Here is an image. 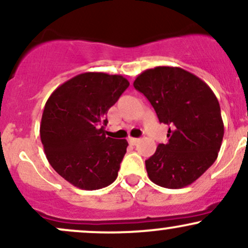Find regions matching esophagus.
Instances as JSON below:
<instances>
[{"label":"esophagus","instance_id":"1","mask_svg":"<svg viewBox=\"0 0 248 248\" xmlns=\"http://www.w3.org/2000/svg\"><path fill=\"white\" fill-rule=\"evenodd\" d=\"M140 141L139 139H135V138H129V140H128V142H129V144H132V146H135L138 142Z\"/></svg>","mask_w":248,"mask_h":248}]
</instances>
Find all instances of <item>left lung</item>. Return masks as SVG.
Segmentation results:
<instances>
[{"label":"left lung","instance_id":"8db88e82","mask_svg":"<svg viewBox=\"0 0 248 248\" xmlns=\"http://www.w3.org/2000/svg\"><path fill=\"white\" fill-rule=\"evenodd\" d=\"M134 87L149 100L168 142L146 161L150 181L168 189L193 183L217 160L224 136L220 106L212 90L181 67L146 70Z\"/></svg>","mask_w":248,"mask_h":248}]
</instances>
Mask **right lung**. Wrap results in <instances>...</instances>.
<instances>
[{"mask_svg":"<svg viewBox=\"0 0 248 248\" xmlns=\"http://www.w3.org/2000/svg\"><path fill=\"white\" fill-rule=\"evenodd\" d=\"M129 86L122 76L86 72L57 87L45 104L41 140L51 167L82 190L118 177L128 142L106 136V114Z\"/></svg>","mask_w":248,"mask_h":248,"instance_id":"obj_1","label":"right lung"}]
</instances>
